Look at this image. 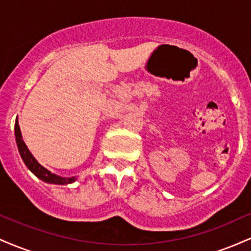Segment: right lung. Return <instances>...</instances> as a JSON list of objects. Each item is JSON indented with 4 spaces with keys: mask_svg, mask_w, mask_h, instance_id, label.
<instances>
[{
    "mask_svg": "<svg viewBox=\"0 0 251 251\" xmlns=\"http://www.w3.org/2000/svg\"><path fill=\"white\" fill-rule=\"evenodd\" d=\"M15 139L17 144V149H19L20 155H21L22 160L25 162V166H27V168L29 169L37 178H40L41 180L46 181V183L59 184V185H67V184H71L76 180V177L65 178V177H60V176L51 174V172L48 171L47 169L43 168L41 164H39V162H37L35 158H34V155L30 153L29 150H28L27 145H25L24 142V139H22L21 129H20L17 119L15 122Z\"/></svg>",
    "mask_w": 251,
    "mask_h": 251,
    "instance_id": "add662e5",
    "label": "right lung"
}]
</instances>
